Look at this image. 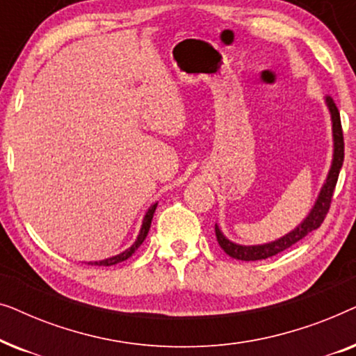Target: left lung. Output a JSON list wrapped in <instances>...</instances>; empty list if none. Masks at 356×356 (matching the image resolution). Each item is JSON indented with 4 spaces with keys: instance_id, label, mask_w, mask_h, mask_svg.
I'll return each instance as SVG.
<instances>
[{
    "instance_id": "left-lung-1",
    "label": "left lung",
    "mask_w": 356,
    "mask_h": 356,
    "mask_svg": "<svg viewBox=\"0 0 356 356\" xmlns=\"http://www.w3.org/2000/svg\"><path fill=\"white\" fill-rule=\"evenodd\" d=\"M324 104L327 106L330 115V123H332V162H330V168L325 177L323 186L319 189L318 197H316L314 206L309 209L308 216L296 225L293 230L285 233L284 236L277 238L274 241L262 243V245H238V243L228 240L223 235L220 227L216 223V236L218 245L223 251L230 257H235L238 261H261L267 259V257L279 254V252L285 251L286 248L293 246L295 243L308 235V233L318 230L321 223L324 222L325 213L329 212L330 201H332V193L337 184V178L340 173V168L343 165V134H342V124H340V113L335 106L334 100L330 97H325Z\"/></svg>"
}]
</instances>
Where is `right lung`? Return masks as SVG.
Returning a JSON list of instances; mask_svg holds the SVG:
<instances>
[{
	"mask_svg": "<svg viewBox=\"0 0 356 356\" xmlns=\"http://www.w3.org/2000/svg\"><path fill=\"white\" fill-rule=\"evenodd\" d=\"M157 204L159 202H155V204H152V206L147 209V212H145V216L143 218V225H140L139 235H138V238H136V241L133 243V245L128 248V250H124L123 252H120V254L106 257V259L90 261V262H87V264H92V266H115V264H118V262L126 261L129 256H133L134 251L138 250L140 245H143V241L145 240V236H147L150 223H152V218H154V212H155V209H157Z\"/></svg>",
	"mask_w": 356,
	"mask_h": 356,
	"instance_id": "1",
	"label": "right lung"
}]
</instances>
